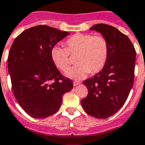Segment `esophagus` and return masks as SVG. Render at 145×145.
Masks as SVG:
<instances>
[{
	"instance_id": "obj_1",
	"label": "esophagus",
	"mask_w": 145,
	"mask_h": 145,
	"mask_svg": "<svg viewBox=\"0 0 145 145\" xmlns=\"http://www.w3.org/2000/svg\"><path fill=\"white\" fill-rule=\"evenodd\" d=\"M79 84H80V82H76V81L73 82V85H74V86H77V85H79Z\"/></svg>"
}]
</instances>
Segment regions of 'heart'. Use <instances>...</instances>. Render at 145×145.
<instances>
[{
	"label": "heart",
	"mask_w": 145,
	"mask_h": 145,
	"mask_svg": "<svg viewBox=\"0 0 145 145\" xmlns=\"http://www.w3.org/2000/svg\"><path fill=\"white\" fill-rule=\"evenodd\" d=\"M66 48L54 46L50 57L57 68L66 71L70 66V56H76V66L69 69L66 76L79 80L89 72L97 73L106 64L109 57L108 41L102 35L77 33L65 41Z\"/></svg>",
	"instance_id": "1"
}]
</instances>
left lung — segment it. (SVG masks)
Wrapping results in <instances>:
<instances>
[{
	"label": "left lung",
	"mask_w": 145,
	"mask_h": 145,
	"mask_svg": "<svg viewBox=\"0 0 145 145\" xmlns=\"http://www.w3.org/2000/svg\"><path fill=\"white\" fill-rule=\"evenodd\" d=\"M90 30L100 32L107 40L109 57L101 71L83 82L88 94L81 104L91 116L106 119L127 100L134 82L136 52L129 39L115 27L101 23Z\"/></svg>",
	"instance_id": "8db88e82"
}]
</instances>
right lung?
I'll return each mask as SVG.
<instances>
[{"instance_id": "add662e5", "label": "right lung", "mask_w": 145, "mask_h": 145, "mask_svg": "<svg viewBox=\"0 0 145 145\" xmlns=\"http://www.w3.org/2000/svg\"><path fill=\"white\" fill-rule=\"evenodd\" d=\"M69 33L37 25L18 35L9 52L8 72L16 99L30 116L44 119L60 109L65 93L73 88L53 63L50 50Z\"/></svg>"}]
</instances>
